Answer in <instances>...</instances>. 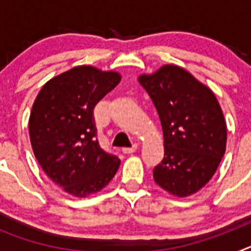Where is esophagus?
<instances>
[{
    "label": "esophagus",
    "instance_id": "esophagus-1",
    "mask_svg": "<svg viewBox=\"0 0 251 251\" xmlns=\"http://www.w3.org/2000/svg\"><path fill=\"white\" fill-rule=\"evenodd\" d=\"M136 151H137V145H133V147L130 148H123L122 152H123L124 154H132V153H134Z\"/></svg>",
    "mask_w": 251,
    "mask_h": 251
}]
</instances>
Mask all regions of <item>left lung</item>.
<instances>
[{"mask_svg":"<svg viewBox=\"0 0 251 251\" xmlns=\"http://www.w3.org/2000/svg\"><path fill=\"white\" fill-rule=\"evenodd\" d=\"M163 129L165 157L153 170L154 182L178 197L197 192L211 179L226 150V122L211 89L185 69L163 65L141 75Z\"/></svg>","mask_w":251,"mask_h":251,"instance_id":"left-lung-1","label":"left lung"}]
</instances>
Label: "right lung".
I'll use <instances>...</instances> for the list:
<instances>
[{
	"instance_id": "obj_1",
	"label": "right lung",
	"mask_w": 251,
	"mask_h": 251,
	"mask_svg": "<svg viewBox=\"0 0 251 251\" xmlns=\"http://www.w3.org/2000/svg\"><path fill=\"white\" fill-rule=\"evenodd\" d=\"M121 81L115 72L76 66L49 80L37 94L28 132L37 162L52 182L76 197L99 192L121 159L100 148L94 106Z\"/></svg>"
}]
</instances>
